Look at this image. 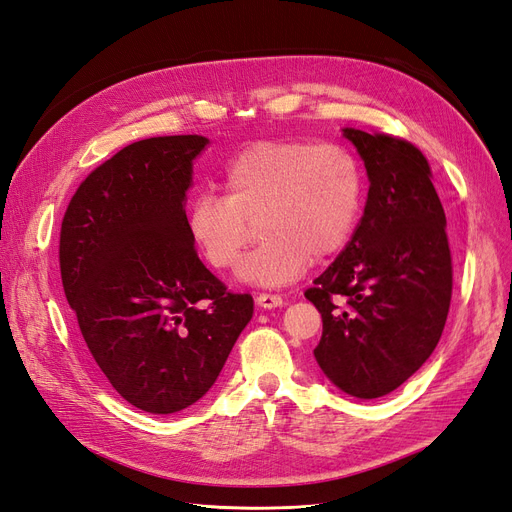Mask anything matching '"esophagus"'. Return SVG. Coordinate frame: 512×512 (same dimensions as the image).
Returning a JSON list of instances; mask_svg holds the SVG:
<instances>
[{
	"label": "esophagus",
	"mask_w": 512,
	"mask_h": 512,
	"mask_svg": "<svg viewBox=\"0 0 512 512\" xmlns=\"http://www.w3.org/2000/svg\"><path fill=\"white\" fill-rule=\"evenodd\" d=\"M255 301H257V306L266 308V310L280 308L282 304H285V301H282V297H280V295H274V293H259Z\"/></svg>",
	"instance_id": "1"
}]
</instances>
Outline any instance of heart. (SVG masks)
<instances>
[{"label": "heart", "instance_id": "1", "mask_svg": "<svg viewBox=\"0 0 512 512\" xmlns=\"http://www.w3.org/2000/svg\"><path fill=\"white\" fill-rule=\"evenodd\" d=\"M225 196L200 194L187 208V234L208 266L225 272L244 259L240 278L276 287L297 278L310 259L344 249L363 202V168L350 149L304 139L259 141L223 170Z\"/></svg>", "mask_w": 512, "mask_h": 512}]
</instances>
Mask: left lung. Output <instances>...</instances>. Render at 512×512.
Returning a JSON list of instances; mask_svg holds the SVG:
<instances>
[{"label": "left lung", "instance_id": "1", "mask_svg": "<svg viewBox=\"0 0 512 512\" xmlns=\"http://www.w3.org/2000/svg\"><path fill=\"white\" fill-rule=\"evenodd\" d=\"M361 154L365 213L306 297L323 316L318 367L356 399L399 388L437 348L451 301L447 219L430 164L413 143L344 128Z\"/></svg>", "mask_w": 512, "mask_h": 512}]
</instances>
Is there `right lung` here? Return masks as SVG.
I'll use <instances>...</instances> for the list:
<instances>
[{
    "instance_id": "1",
    "label": "right lung",
    "mask_w": 512,
    "mask_h": 512,
    "mask_svg": "<svg viewBox=\"0 0 512 512\" xmlns=\"http://www.w3.org/2000/svg\"><path fill=\"white\" fill-rule=\"evenodd\" d=\"M208 139L130 143L80 183L61 225L69 306L94 363L122 399L175 413L208 392L253 316L187 234L185 200Z\"/></svg>"
}]
</instances>
